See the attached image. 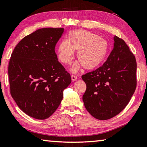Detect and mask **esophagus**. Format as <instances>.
I'll list each match as a JSON object with an SVG mask.
<instances>
[{
  "label": "esophagus",
  "mask_w": 147,
  "mask_h": 147,
  "mask_svg": "<svg viewBox=\"0 0 147 147\" xmlns=\"http://www.w3.org/2000/svg\"><path fill=\"white\" fill-rule=\"evenodd\" d=\"M77 79H78L77 76H74V75H71V80H72V81H73V82L76 81V80Z\"/></svg>",
  "instance_id": "1"
}]
</instances>
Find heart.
<instances>
[{"label": "heart", "instance_id": "obj_1", "mask_svg": "<svg viewBox=\"0 0 147 147\" xmlns=\"http://www.w3.org/2000/svg\"><path fill=\"white\" fill-rule=\"evenodd\" d=\"M108 44L99 36L85 30H74L69 38L60 41L57 48V57L64 64H69L74 59V50L79 62H76L71 70L76 73L80 66L86 69H93L104 61L108 51Z\"/></svg>", "mask_w": 147, "mask_h": 147}]
</instances>
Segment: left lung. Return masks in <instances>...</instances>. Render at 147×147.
<instances>
[{"mask_svg":"<svg viewBox=\"0 0 147 147\" xmlns=\"http://www.w3.org/2000/svg\"><path fill=\"white\" fill-rule=\"evenodd\" d=\"M114 46L107 60L97 69L83 74L87 85L83 96L85 108L98 120L120 113L136 88V60L121 38L114 36Z\"/></svg>","mask_w":147,"mask_h":147,"instance_id":"left-lung-1","label":"left lung"}]
</instances>
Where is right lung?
I'll return each mask as SVG.
<instances>
[{"mask_svg":"<svg viewBox=\"0 0 147 147\" xmlns=\"http://www.w3.org/2000/svg\"><path fill=\"white\" fill-rule=\"evenodd\" d=\"M63 28H43L24 37L9 62L10 93L18 107L39 120L50 117L59 106L70 74L55 51Z\"/></svg>","mask_w":147,"mask_h":147,"instance_id":"right-lung-1","label":"right lung"}]
</instances>
